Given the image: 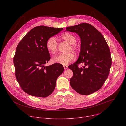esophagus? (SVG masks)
Segmentation results:
<instances>
[{"instance_id": "esophagus-1", "label": "esophagus", "mask_w": 126, "mask_h": 126, "mask_svg": "<svg viewBox=\"0 0 126 126\" xmlns=\"http://www.w3.org/2000/svg\"><path fill=\"white\" fill-rule=\"evenodd\" d=\"M63 67H64V68L65 69H67L68 68V66H66V65H64V66H63Z\"/></svg>"}]
</instances>
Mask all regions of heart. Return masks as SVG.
<instances>
[{"mask_svg": "<svg viewBox=\"0 0 126 126\" xmlns=\"http://www.w3.org/2000/svg\"><path fill=\"white\" fill-rule=\"evenodd\" d=\"M61 37L65 40L72 44L70 48L71 50L77 51L78 48L75 44L77 39L75 36L71 33H64L61 35ZM46 47L49 53L52 54L55 53L57 50L58 42L55 37H51L47 41ZM75 56L73 53H69L67 54H59L58 55L53 57L52 61L54 63H59L63 65H67L70 63L74 61Z\"/></svg>", "mask_w": 126, "mask_h": 126, "instance_id": "b5f03b06", "label": "heart"}]
</instances>
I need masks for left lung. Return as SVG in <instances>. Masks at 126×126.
I'll use <instances>...</instances> for the list:
<instances>
[{
  "label": "left lung",
  "mask_w": 126,
  "mask_h": 126,
  "mask_svg": "<svg viewBox=\"0 0 126 126\" xmlns=\"http://www.w3.org/2000/svg\"><path fill=\"white\" fill-rule=\"evenodd\" d=\"M81 39V50L77 61L68 67L73 72L70 85L77 93L87 95L102 87L109 75L112 65L110 51L100 32L92 25L82 23L66 27ZM84 64L81 68L79 64Z\"/></svg>",
  "instance_id": "left-lung-1"
}]
</instances>
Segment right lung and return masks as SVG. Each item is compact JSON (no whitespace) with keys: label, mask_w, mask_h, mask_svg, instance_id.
<instances>
[{"label":"right lung","mask_w":126,"mask_h":126,"mask_svg":"<svg viewBox=\"0 0 126 126\" xmlns=\"http://www.w3.org/2000/svg\"><path fill=\"white\" fill-rule=\"evenodd\" d=\"M63 28L36 26L30 30L18 44L13 58L16 79L23 90L37 97H46L54 90L57 78L64 68L58 63L45 67L50 59L47 40Z\"/></svg>","instance_id":"right-lung-1"}]
</instances>
